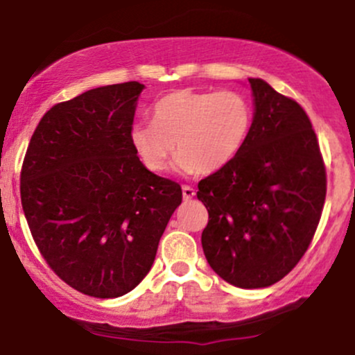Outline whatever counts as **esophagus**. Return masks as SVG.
Returning a JSON list of instances; mask_svg holds the SVG:
<instances>
[{
    "instance_id": "1",
    "label": "esophagus",
    "mask_w": 355,
    "mask_h": 355,
    "mask_svg": "<svg viewBox=\"0 0 355 355\" xmlns=\"http://www.w3.org/2000/svg\"><path fill=\"white\" fill-rule=\"evenodd\" d=\"M182 196H184L185 200H191L196 196V191L191 185H184V187H182Z\"/></svg>"
}]
</instances>
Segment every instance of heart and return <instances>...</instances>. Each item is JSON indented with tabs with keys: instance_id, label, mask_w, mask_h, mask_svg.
Returning <instances> with one entry per match:
<instances>
[{
	"instance_id": "heart-1",
	"label": "heart",
	"mask_w": 355,
	"mask_h": 355,
	"mask_svg": "<svg viewBox=\"0 0 355 355\" xmlns=\"http://www.w3.org/2000/svg\"><path fill=\"white\" fill-rule=\"evenodd\" d=\"M252 123L249 101L237 91H180L163 96L153 123H135L130 141L142 163L163 171L177 151L182 173H211L244 148Z\"/></svg>"
}]
</instances>
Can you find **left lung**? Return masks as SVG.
<instances>
[{
    "mask_svg": "<svg viewBox=\"0 0 355 355\" xmlns=\"http://www.w3.org/2000/svg\"><path fill=\"white\" fill-rule=\"evenodd\" d=\"M254 118L237 156L199 182L209 220L202 250L214 273L241 288H263L295 268L314 237L327 168L302 106L249 78Z\"/></svg>",
    "mask_w": 355,
    "mask_h": 355,
    "instance_id": "8db88e82",
    "label": "left lung"
}]
</instances>
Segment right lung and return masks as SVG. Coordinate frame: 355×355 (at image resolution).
<instances>
[{"label": "right lung", "instance_id": "right-lung-1", "mask_svg": "<svg viewBox=\"0 0 355 355\" xmlns=\"http://www.w3.org/2000/svg\"><path fill=\"white\" fill-rule=\"evenodd\" d=\"M139 82L91 89L53 106L25 153L20 198L39 252L71 288L113 299L155 263L182 189L130 141Z\"/></svg>", "mask_w": 355, "mask_h": 355}]
</instances>
